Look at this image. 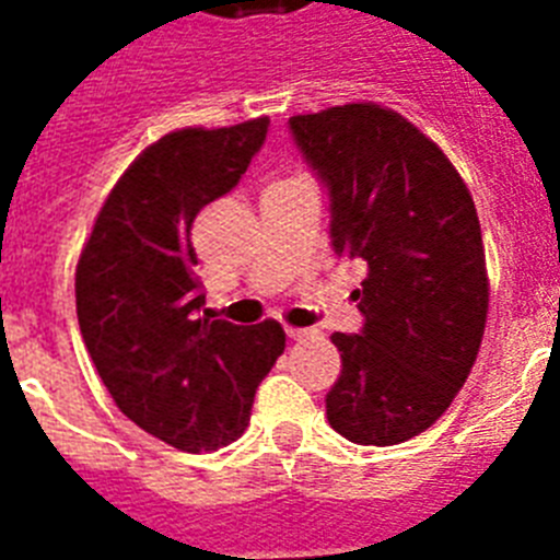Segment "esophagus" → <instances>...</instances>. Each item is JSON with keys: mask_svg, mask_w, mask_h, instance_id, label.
I'll use <instances>...</instances> for the list:
<instances>
[{"mask_svg": "<svg viewBox=\"0 0 560 560\" xmlns=\"http://www.w3.org/2000/svg\"><path fill=\"white\" fill-rule=\"evenodd\" d=\"M284 331H288L290 340H305V337H311V334H314V328H293V325H288Z\"/></svg>", "mask_w": 560, "mask_h": 560, "instance_id": "obj_1", "label": "esophagus"}]
</instances>
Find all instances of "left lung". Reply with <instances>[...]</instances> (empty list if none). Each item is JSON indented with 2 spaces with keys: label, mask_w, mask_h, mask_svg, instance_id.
<instances>
[{
  "label": "left lung",
  "mask_w": 560,
  "mask_h": 560,
  "mask_svg": "<svg viewBox=\"0 0 560 560\" xmlns=\"http://www.w3.org/2000/svg\"><path fill=\"white\" fill-rule=\"evenodd\" d=\"M328 188L331 246L366 264L360 334H334L328 424L389 447L424 433L477 360L488 314L479 218L451 160L404 116L346 104L288 121Z\"/></svg>",
  "instance_id": "1"
}]
</instances>
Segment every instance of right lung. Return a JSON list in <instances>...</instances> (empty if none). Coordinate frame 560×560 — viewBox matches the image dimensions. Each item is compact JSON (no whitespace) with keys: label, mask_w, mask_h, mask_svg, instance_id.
<instances>
[{"label":"right lung","mask_w":560,"mask_h":560,"mask_svg":"<svg viewBox=\"0 0 560 560\" xmlns=\"http://www.w3.org/2000/svg\"><path fill=\"white\" fill-rule=\"evenodd\" d=\"M270 118L186 127L125 171L74 272L78 325L116 407L177 451H214L249 424L258 383L284 351L279 323L197 316L191 223L241 183Z\"/></svg>","instance_id":"obj_1"}]
</instances>
